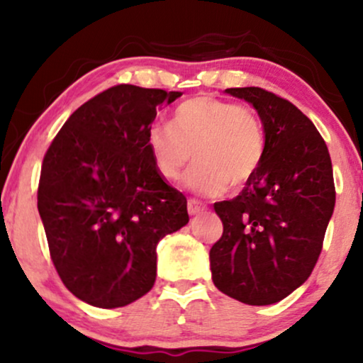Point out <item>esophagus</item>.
I'll return each instance as SVG.
<instances>
[{
  "label": "esophagus",
  "mask_w": 363,
  "mask_h": 363,
  "mask_svg": "<svg viewBox=\"0 0 363 363\" xmlns=\"http://www.w3.org/2000/svg\"><path fill=\"white\" fill-rule=\"evenodd\" d=\"M203 210H205V205H203L201 201H198V199L191 198L189 201H187V211H189V215H198L201 213Z\"/></svg>",
  "instance_id": "esophagus-1"
}]
</instances>
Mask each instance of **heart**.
Returning a JSON list of instances; mask_svg holds the SVG:
<instances>
[{"instance_id":"obj_1","label":"heart","mask_w":363,"mask_h":363,"mask_svg":"<svg viewBox=\"0 0 363 363\" xmlns=\"http://www.w3.org/2000/svg\"><path fill=\"white\" fill-rule=\"evenodd\" d=\"M148 148L157 172L177 181L187 165L186 184L205 196L239 189L256 176L266 152L264 129L251 107L213 95H196L179 104L170 126H153Z\"/></svg>"}]
</instances>
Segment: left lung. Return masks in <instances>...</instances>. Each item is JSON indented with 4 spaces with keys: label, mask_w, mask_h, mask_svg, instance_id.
<instances>
[{
    "label": "left lung",
    "mask_w": 363,
    "mask_h": 363,
    "mask_svg": "<svg viewBox=\"0 0 363 363\" xmlns=\"http://www.w3.org/2000/svg\"><path fill=\"white\" fill-rule=\"evenodd\" d=\"M251 102L266 152L239 196L215 203L223 234L210 249L215 286L249 306L280 302L311 277L336 191L328 147L294 104L259 86L227 89Z\"/></svg>",
    "instance_id": "1"
}]
</instances>
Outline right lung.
<instances>
[{"label":"right lung","instance_id":"1","mask_svg":"<svg viewBox=\"0 0 363 363\" xmlns=\"http://www.w3.org/2000/svg\"><path fill=\"white\" fill-rule=\"evenodd\" d=\"M181 91L116 85L78 107L49 145L37 208L74 297L114 309L157 277V244L189 222L186 196L157 172L148 133Z\"/></svg>","mask_w":363,"mask_h":363}]
</instances>
